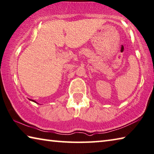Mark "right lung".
<instances>
[{
  "label": "right lung",
  "instance_id": "right-lung-1",
  "mask_svg": "<svg viewBox=\"0 0 154 154\" xmlns=\"http://www.w3.org/2000/svg\"><path fill=\"white\" fill-rule=\"evenodd\" d=\"M32 102H35V101H34V100H32Z\"/></svg>",
  "mask_w": 154,
  "mask_h": 154
}]
</instances>
